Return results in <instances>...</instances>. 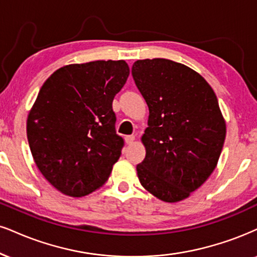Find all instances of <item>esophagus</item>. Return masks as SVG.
<instances>
[{"label": "esophagus", "instance_id": "34e87169", "mask_svg": "<svg viewBox=\"0 0 257 257\" xmlns=\"http://www.w3.org/2000/svg\"><path fill=\"white\" fill-rule=\"evenodd\" d=\"M125 141L127 144H132L135 142V136H126Z\"/></svg>", "mask_w": 257, "mask_h": 257}]
</instances>
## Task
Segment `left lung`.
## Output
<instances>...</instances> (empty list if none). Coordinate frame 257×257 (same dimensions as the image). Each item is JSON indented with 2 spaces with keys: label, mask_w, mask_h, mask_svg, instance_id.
Returning <instances> with one entry per match:
<instances>
[{
  "label": "left lung",
  "mask_w": 257,
  "mask_h": 257,
  "mask_svg": "<svg viewBox=\"0 0 257 257\" xmlns=\"http://www.w3.org/2000/svg\"><path fill=\"white\" fill-rule=\"evenodd\" d=\"M132 76L149 107L139 181L161 200L181 201L219 160L226 126L217 96L202 76L169 59L135 62Z\"/></svg>",
  "instance_id": "left-lung-1"
}]
</instances>
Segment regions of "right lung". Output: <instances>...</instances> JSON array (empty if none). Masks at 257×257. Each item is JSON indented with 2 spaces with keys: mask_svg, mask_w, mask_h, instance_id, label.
<instances>
[{
  "mask_svg": "<svg viewBox=\"0 0 257 257\" xmlns=\"http://www.w3.org/2000/svg\"><path fill=\"white\" fill-rule=\"evenodd\" d=\"M128 75L125 61L70 64L40 88L28 144L38 169L63 194L84 196L108 180L123 148L112 103Z\"/></svg>",
  "mask_w": 257,
  "mask_h": 257,
  "instance_id": "obj_1",
  "label": "right lung"
}]
</instances>
